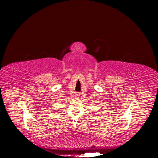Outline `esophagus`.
<instances>
[{
  "label": "esophagus",
  "instance_id": "obj_1",
  "mask_svg": "<svg viewBox=\"0 0 158 158\" xmlns=\"http://www.w3.org/2000/svg\"><path fill=\"white\" fill-rule=\"evenodd\" d=\"M76 96H79V95H80V94H78V93H76Z\"/></svg>",
  "mask_w": 158,
  "mask_h": 158
}]
</instances>
